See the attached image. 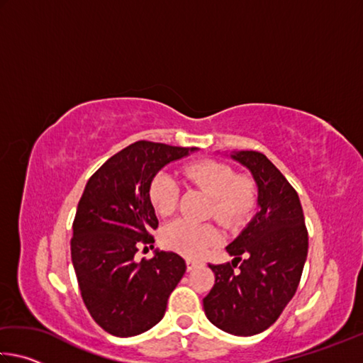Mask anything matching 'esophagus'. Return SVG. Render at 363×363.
<instances>
[{
  "label": "esophagus",
  "instance_id": "obj_1",
  "mask_svg": "<svg viewBox=\"0 0 363 363\" xmlns=\"http://www.w3.org/2000/svg\"><path fill=\"white\" fill-rule=\"evenodd\" d=\"M201 262L200 261H195V259H187V270H194L196 267H200Z\"/></svg>",
  "mask_w": 363,
  "mask_h": 363
}]
</instances>
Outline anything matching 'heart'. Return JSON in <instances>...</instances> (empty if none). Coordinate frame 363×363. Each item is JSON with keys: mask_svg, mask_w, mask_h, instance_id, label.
I'll return each instance as SVG.
<instances>
[{"mask_svg": "<svg viewBox=\"0 0 363 363\" xmlns=\"http://www.w3.org/2000/svg\"><path fill=\"white\" fill-rule=\"evenodd\" d=\"M186 179L208 195L213 203L208 216L216 218L224 225H237L253 211L256 201L255 182L248 176L235 174L232 167L216 160L195 162L184 168ZM149 199L162 216L174 213L179 201V187L174 177L158 173L149 186ZM219 240V232L213 224H196L189 219H174L163 227L164 247L189 257L203 256Z\"/></svg>", "mask_w": 363, "mask_h": 363, "instance_id": "b5f03b06", "label": "heart"}]
</instances>
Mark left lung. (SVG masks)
<instances>
[{"mask_svg":"<svg viewBox=\"0 0 363 363\" xmlns=\"http://www.w3.org/2000/svg\"><path fill=\"white\" fill-rule=\"evenodd\" d=\"M257 186V213L229 247L232 262L210 264L214 285L203 309L214 327L235 336L267 330L298 290L307 257V229L299 196L261 152L230 153Z\"/></svg>","mask_w":363,"mask_h":363,"instance_id":"8db88e82","label":"left lung"}]
</instances>
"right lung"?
Listing matches in <instances>:
<instances>
[{
  "label": "right lung",
  "mask_w": 363,
  "mask_h": 363,
  "mask_svg": "<svg viewBox=\"0 0 363 363\" xmlns=\"http://www.w3.org/2000/svg\"><path fill=\"white\" fill-rule=\"evenodd\" d=\"M196 147L138 140L110 157L89 177L78 201L72 262L86 309L107 333L136 336L162 320L168 298L186 272L173 251L138 261L139 243H153L158 227L149 186L164 164Z\"/></svg>",
  "instance_id": "1"
}]
</instances>
